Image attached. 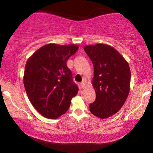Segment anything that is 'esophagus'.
I'll return each mask as SVG.
<instances>
[{
    "label": "esophagus",
    "instance_id": "esophagus-1",
    "mask_svg": "<svg viewBox=\"0 0 153 153\" xmlns=\"http://www.w3.org/2000/svg\"><path fill=\"white\" fill-rule=\"evenodd\" d=\"M85 84H86V81H85V80H83V81L80 83V87L82 88H84L85 86Z\"/></svg>",
    "mask_w": 153,
    "mask_h": 153
}]
</instances>
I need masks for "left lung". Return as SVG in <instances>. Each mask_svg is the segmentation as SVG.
Instances as JSON below:
<instances>
[{"instance_id":"left-lung-1","label":"left lung","mask_w":153,"mask_h":153,"mask_svg":"<svg viewBox=\"0 0 153 153\" xmlns=\"http://www.w3.org/2000/svg\"><path fill=\"white\" fill-rule=\"evenodd\" d=\"M84 50L94 68L92 85L96 100L90 104V111L99 118H108L117 113L127 99L130 68L122 54L108 45H85Z\"/></svg>"}]
</instances>
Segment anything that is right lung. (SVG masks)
Returning a JSON list of instances; mask_svg holds the SVG:
<instances>
[{"mask_svg": "<svg viewBox=\"0 0 153 153\" xmlns=\"http://www.w3.org/2000/svg\"><path fill=\"white\" fill-rule=\"evenodd\" d=\"M78 50L76 45L48 44L28 59L24 85L29 101L39 113L57 119L69 108L78 88L73 81L67 61Z\"/></svg>", "mask_w": 153, "mask_h": 153, "instance_id": "add662e5", "label": "right lung"}]
</instances>
